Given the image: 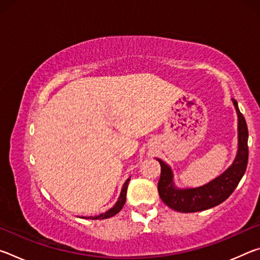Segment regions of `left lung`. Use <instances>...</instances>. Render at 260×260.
Masks as SVG:
<instances>
[{"instance_id": "8db88e82", "label": "left lung", "mask_w": 260, "mask_h": 260, "mask_svg": "<svg viewBox=\"0 0 260 260\" xmlns=\"http://www.w3.org/2000/svg\"><path fill=\"white\" fill-rule=\"evenodd\" d=\"M237 116H239V151L233 165L225 173L214 179L213 181L200 188L180 189L174 188L172 181V171L164 161L157 159L160 164V178L158 181V192L161 201L178 212L189 213L204 211L222 203L239 184L240 180L245 173L248 165V126L243 114L240 112L237 102L233 99Z\"/></svg>"}]
</instances>
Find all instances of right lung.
Instances as JSON below:
<instances>
[{"label":"right lung","instance_id":"obj_1","mask_svg":"<svg viewBox=\"0 0 260 260\" xmlns=\"http://www.w3.org/2000/svg\"><path fill=\"white\" fill-rule=\"evenodd\" d=\"M128 181H129V179L127 180V181L124 183V186H122L120 196H119V200H118L116 205H114L112 209H110V210L107 211V212H105V213H102V214H100V215H96V217H89L88 219H93V220L107 219V218L113 217L114 214H117L118 212H119V211L122 209V206H124L125 202H126V192H127V187H128Z\"/></svg>","mask_w":260,"mask_h":260}]
</instances>
